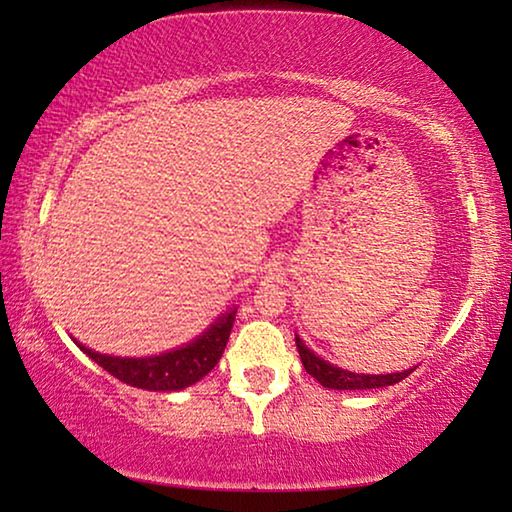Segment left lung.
Instances as JSON below:
<instances>
[{
  "instance_id": "left-lung-1",
  "label": "left lung",
  "mask_w": 512,
  "mask_h": 512,
  "mask_svg": "<svg viewBox=\"0 0 512 512\" xmlns=\"http://www.w3.org/2000/svg\"><path fill=\"white\" fill-rule=\"evenodd\" d=\"M296 345L300 352V361L305 370L314 377L320 386L325 388H334V391H366V388H384V386H393L397 381L406 379L413 372L404 370V372H393V375H357V372H348L332 366V363L323 361L316 357L305 343H302L296 336Z\"/></svg>"
}]
</instances>
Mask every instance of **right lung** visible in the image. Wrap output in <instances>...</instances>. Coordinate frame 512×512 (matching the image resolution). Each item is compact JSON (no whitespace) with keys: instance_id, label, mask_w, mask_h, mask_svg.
Returning <instances> with one entry per match:
<instances>
[{"instance_id":"1","label":"right lung","mask_w":512,"mask_h":512,"mask_svg":"<svg viewBox=\"0 0 512 512\" xmlns=\"http://www.w3.org/2000/svg\"><path fill=\"white\" fill-rule=\"evenodd\" d=\"M235 314L237 311L223 314L201 339L185 345V348L164 352L160 357L119 359L92 352L83 348V345L81 350L90 359L97 361L103 370H108L112 377H117L128 386L144 388V391H180V388H187L196 384V381H201L219 363L225 343L230 339Z\"/></svg>"}]
</instances>
